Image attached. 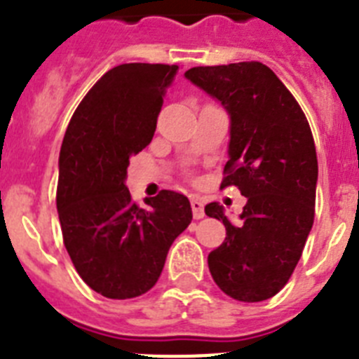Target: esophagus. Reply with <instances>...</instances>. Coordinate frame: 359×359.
Listing matches in <instances>:
<instances>
[{
	"instance_id": "esophagus-1",
	"label": "esophagus",
	"mask_w": 359,
	"mask_h": 359,
	"mask_svg": "<svg viewBox=\"0 0 359 359\" xmlns=\"http://www.w3.org/2000/svg\"><path fill=\"white\" fill-rule=\"evenodd\" d=\"M190 207H192L194 219H201L203 215H205V212H203V203L198 196H192V198H190Z\"/></svg>"
}]
</instances>
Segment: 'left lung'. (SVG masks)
Wrapping results in <instances>:
<instances>
[{"label": "left lung", "mask_w": 359, "mask_h": 359, "mask_svg": "<svg viewBox=\"0 0 359 359\" xmlns=\"http://www.w3.org/2000/svg\"><path fill=\"white\" fill-rule=\"evenodd\" d=\"M230 116L221 187L246 198L231 223L223 205L205 214L223 221L224 243L208 253L212 278L228 297L261 302L286 286L315 219L318 161L309 123L293 95L262 62L198 66L185 72Z\"/></svg>", "instance_id": "obj_1"}]
</instances>
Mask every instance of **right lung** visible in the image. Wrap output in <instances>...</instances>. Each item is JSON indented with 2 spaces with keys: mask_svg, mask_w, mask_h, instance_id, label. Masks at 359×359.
Returning a JSON list of instances; mask_svg holds the SVG:
<instances>
[{
  "mask_svg": "<svg viewBox=\"0 0 359 359\" xmlns=\"http://www.w3.org/2000/svg\"><path fill=\"white\" fill-rule=\"evenodd\" d=\"M177 66L131 62L104 73L73 113L59 154L57 212L82 280L102 297L135 298L158 282L170 244L192 221L187 196L131 199L129 158L151 144Z\"/></svg>",
  "mask_w": 359,
  "mask_h": 359,
  "instance_id": "1",
  "label": "right lung"
}]
</instances>
